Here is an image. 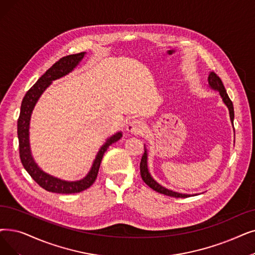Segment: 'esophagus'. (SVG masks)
<instances>
[{"label":"esophagus","instance_id":"obj_1","mask_svg":"<svg viewBox=\"0 0 255 255\" xmlns=\"http://www.w3.org/2000/svg\"><path fill=\"white\" fill-rule=\"evenodd\" d=\"M126 129L128 132H130V133L138 134L143 129V123L139 120H132L128 123Z\"/></svg>","mask_w":255,"mask_h":255}]
</instances>
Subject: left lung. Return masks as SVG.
Masks as SVG:
<instances>
[{
	"label": "left lung",
	"mask_w": 255,
	"mask_h": 255,
	"mask_svg": "<svg viewBox=\"0 0 255 255\" xmlns=\"http://www.w3.org/2000/svg\"><path fill=\"white\" fill-rule=\"evenodd\" d=\"M208 86L212 88L214 91L219 92L221 99H222L223 103L226 105V107L228 108V112H229V118H230V122H231V125L234 127V119H235V110H234V105H232V102L229 99L225 87L223 85L222 80H221L219 77L214 73V72H210L208 75ZM235 130V128H234ZM139 169H140V176H141V179L143 180L148 186H150L152 190L156 191L157 193L163 194L165 196H170V197H175V198H187L190 196H195L197 194H184V193H178V192H175L172 190L167 189V187L162 186L161 184H159L156 180H155L152 175L149 172V167H148V150L146 148L145 145V153L142 154L141 156V160H140V164H139Z\"/></svg>",
	"instance_id": "8db88e82"
}]
</instances>
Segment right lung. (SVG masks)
<instances>
[{
  "label": "right lung",
  "mask_w": 255,
  "mask_h": 255,
  "mask_svg": "<svg viewBox=\"0 0 255 255\" xmlns=\"http://www.w3.org/2000/svg\"><path fill=\"white\" fill-rule=\"evenodd\" d=\"M85 54V52H82L78 54L69 55V56L62 57L56 63H54L36 81V83L27 92L23 101H21L20 113L17 120V137L20 161L23 163L25 170L29 173L32 178L34 179V181L37 182L42 189H45L48 192L57 194H75L88 189L97 178L99 168H100L104 153L112 143L118 141L122 137V135H123L122 134V131H119L106 139L102 147L99 149L96 155V158L93 161L91 170L88 171L86 176L83 177L80 180L68 181L57 178V177H54L46 173L45 171H42L34 160V157H33L30 147L29 131L33 109H34L40 96L52 84V82L54 80L60 79L62 77L73 72L76 66L84 58Z\"/></svg>",
  "instance_id": "right-lung-1"
}]
</instances>
